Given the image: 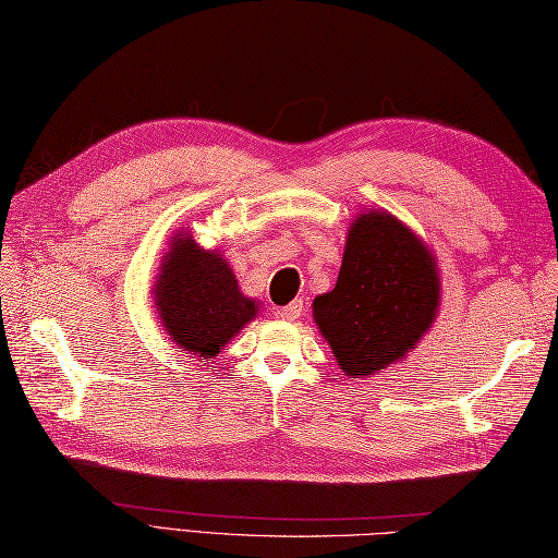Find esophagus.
Here are the masks:
<instances>
[{
    "label": "esophagus",
    "mask_w": 558,
    "mask_h": 558,
    "mask_svg": "<svg viewBox=\"0 0 558 558\" xmlns=\"http://www.w3.org/2000/svg\"><path fill=\"white\" fill-rule=\"evenodd\" d=\"M300 314H302V300H294L288 306H282V310L276 312L280 322H294V318H300Z\"/></svg>",
    "instance_id": "1"
}]
</instances>
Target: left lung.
<instances>
[{
    "label": "left lung",
    "instance_id": "obj_1",
    "mask_svg": "<svg viewBox=\"0 0 558 558\" xmlns=\"http://www.w3.org/2000/svg\"><path fill=\"white\" fill-rule=\"evenodd\" d=\"M441 306L436 256L384 208L350 222L336 288L312 304L318 333L348 378L402 362L429 333Z\"/></svg>",
    "mask_w": 558,
    "mask_h": 558
}]
</instances>
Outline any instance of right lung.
<instances>
[{
	"label": "right lung",
	"instance_id": "1",
	"mask_svg": "<svg viewBox=\"0 0 558 558\" xmlns=\"http://www.w3.org/2000/svg\"><path fill=\"white\" fill-rule=\"evenodd\" d=\"M153 286V306L170 342L201 360L220 350L258 316L220 248H204L189 230L170 236Z\"/></svg>",
	"mask_w": 558,
	"mask_h": 558
}]
</instances>
